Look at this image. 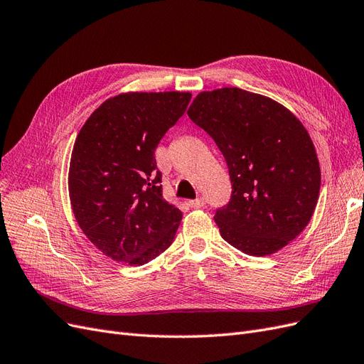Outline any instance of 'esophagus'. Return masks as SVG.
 <instances>
[{
    "mask_svg": "<svg viewBox=\"0 0 364 364\" xmlns=\"http://www.w3.org/2000/svg\"><path fill=\"white\" fill-rule=\"evenodd\" d=\"M188 205H190L191 208H194V209H197V208H202V206H205V199H203V197H200V199L190 200V202H188Z\"/></svg>",
    "mask_w": 364,
    "mask_h": 364,
    "instance_id": "34e87169",
    "label": "esophagus"
}]
</instances>
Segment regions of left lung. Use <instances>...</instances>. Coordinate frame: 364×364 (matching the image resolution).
Returning <instances> with one entry per match:
<instances>
[{
  "instance_id": "1",
  "label": "left lung",
  "mask_w": 364,
  "mask_h": 364,
  "mask_svg": "<svg viewBox=\"0 0 364 364\" xmlns=\"http://www.w3.org/2000/svg\"><path fill=\"white\" fill-rule=\"evenodd\" d=\"M222 151L232 196L214 220L230 246L266 257L310 223L321 191L313 141L287 107L240 87L205 91L188 109Z\"/></svg>"
}]
</instances>
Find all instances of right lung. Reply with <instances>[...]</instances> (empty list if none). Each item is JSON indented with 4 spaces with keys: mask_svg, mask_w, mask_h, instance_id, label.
<instances>
[{
    "mask_svg": "<svg viewBox=\"0 0 364 364\" xmlns=\"http://www.w3.org/2000/svg\"><path fill=\"white\" fill-rule=\"evenodd\" d=\"M190 92L107 98L75 138L68 190L83 234L106 257L142 266L174 240L182 213L162 197L155 150L185 114Z\"/></svg>",
    "mask_w": 364,
    "mask_h": 364,
    "instance_id": "obj_1",
    "label": "right lung"
}]
</instances>
